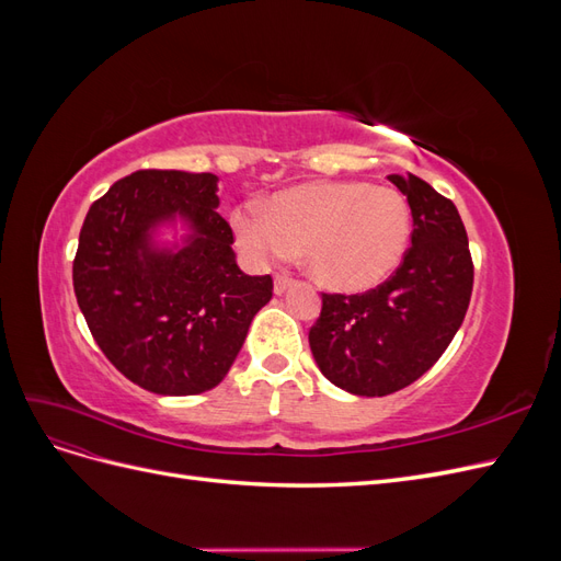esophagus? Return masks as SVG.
I'll return each mask as SVG.
<instances>
[{
    "instance_id": "1",
    "label": "esophagus",
    "mask_w": 561,
    "mask_h": 561,
    "mask_svg": "<svg viewBox=\"0 0 561 561\" xmlns=\"http://www.w3.org/2000/svg\"><path fill=\"white\" fill-rule=\"evenodd\" d=\"M295 283V278L293 276H287V274H278L276 278H274V290H276V295H283L287 287H290Z\"/></svg>"
}]
</instances>
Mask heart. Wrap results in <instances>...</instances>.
Wrapping results in <instances>:
<instances>
[{
	"label": "heart",
	"instance_id": "obj_1",
	"mask_svg": "<svg viewBox=\"0 0 561 561\" xmlns=\"http://www.w3.org/2000/svg\"><path fill=\"white\" fill-rule=\"evenodd\" d=\"M231 225L254 262H283L304 250L313 280L336 293H363L402 262L412 217L407 201L386 186L313 182L276 194L268 210L245 203Z\"/></svg>",
	"mask_w": 561,
	"mask_h": 561
}]
</instances>
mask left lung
<instances>
[{"label":"left lung","mask_w":561,"mask_h":561,"mask_svg":"<svg viewBox=\"0 0 561 561\" xmlns=\"http://www.w3.org/2000/svg\"><path fill=\"white\" fill-rule=\"evenodd\" d=\"M412 210V245L381 285L322 293L309 330L313 358L334 386L381 398L414 383L447 351L472 295L468 233L454 203L428 182L388 175Z\"/></svg>","instance_id":"1"}]
</instances>
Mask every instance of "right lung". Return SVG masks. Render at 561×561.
<instances>
[{"mask_svg":"<svg viewBox=\"0 0 561 561\" xmlns=\"http://www.w3.org/2000/svg\"><path fill=\"white\" fill-rule=\"evenodd\" d=\"M215 182L213 173L135 171L93 203L79 233L72 280L95 344L157 396H198L222 381L274 295V278L236 264ZM175 211L193 222V243L151 251L148 229Z\"/></svg>","mask_w":561,"mask_h":561,"instance_id":"obj_1","label":"right lung"}]
</instances>
